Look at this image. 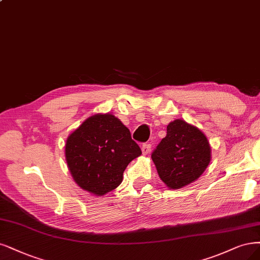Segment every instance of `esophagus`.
<instances>
[{
	"label": "esophagus",
	"instance_id": "esophagus-1",
	"mask_svg": "<svg viewBox=\"0 0 260 260\" xmlns=\"http://www.w3.org/2000/svg\"><path fill=\"white\" fill-rule=\"evenodd\" d=\"M150 148H151L150 144H143L142 145V153H143V155H148L149 151H150Z\"/></svg>",
	"mask_w": 260,
	"mask_h": 260
}]
</instances>
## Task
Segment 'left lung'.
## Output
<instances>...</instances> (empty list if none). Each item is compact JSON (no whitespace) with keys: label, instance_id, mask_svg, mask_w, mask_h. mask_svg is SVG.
I'll return each instance as SVG.
<instances>
[{"label":"left lung","instance_id":"8db88e82","mask_svg":"<svg viewBox=\"0 0 260 260\" xmlns=\"http://www.w3.org/2000/svg\"><path fill=\"white\" fill-rule=\"evenodd\" d=\"M151 159L161 181L178 189L204 172L211 161V147L198 128L176 119L168 124L167 136L154 149Z\"/></svg>","mask_w":260,"mask_h":260}]
</instances>
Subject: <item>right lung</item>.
I'll return each instance as SVG.
<instances>
[{
    "label": "right lung",
    "instance_id": "1",
    "mask_svg": "<svg viewBox=\"0 0 260 260\" xmlns=\"http://www.w3.org/2000/svg\"><path fill=\"white\" fill-rule=\"evenodd\" d=\"M141 154L129 129L111 114L86 119L66 144L67 162L74 181L96 196L118 187L127 166Z\"/></svg>",
    "mask_w": 260,
    "mask_h": 260
}]
</instances>
